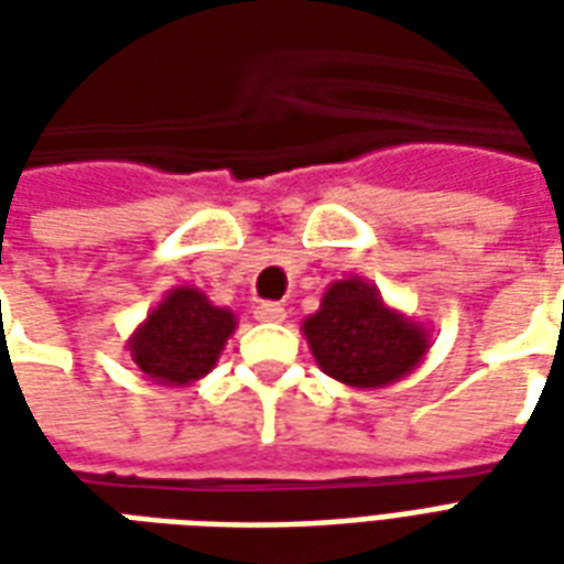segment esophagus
<instances>
[{
    "mask_svg": "<svg viewBox=\"0 0 564 564\" xmlns=\"http://www.w3.org/2000/svg\"><path fill=\"white\" fill-rule=\"evenodd\" d=\"M253 314H257L259 323H283L286 319V307L278 305V302H262Z\"/></svg>",
    "mask_w": 564,
    "mask_h": 564,
    "instance_id": "esophagus-1",
    "label": "esophagus"
}]
</instances>
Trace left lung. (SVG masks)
Masks as SVG:
<instances>
[{
	"label": "left lung",
	"instance_id": "obj_1",
	"mask_svg": "<svg viewBox=\"0 0 564 564\" xmlns=\"http://www.w3.org/2000/svg\"><path fill=\"white\" fill-rule=\"evenodd\" d=\"M317 366L344 387L380 390L411 375L432 347V329L390 307L366 278L326 286L317 314L302 323Z\"/></svg>",
	"mask_w": 564,
	"mask_h": 564
}]
</instances>
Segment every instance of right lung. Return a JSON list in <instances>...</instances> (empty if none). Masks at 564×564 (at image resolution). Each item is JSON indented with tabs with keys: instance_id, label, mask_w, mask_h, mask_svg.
Wrapping results in <instances>:
<instances>
[{
	"instance_id": "right-lung-1",
	"label": "right lung",
	"mask_w": 564,
	"mask_h": 564,
	"mask_svg": "<svg viewBox=\"0 0 564 564\" xmlns=\"http://www.w3.org/2000/svg\"><path fill=\"white\" fill-rule=\"evenodd\" d=\"M235 326L229 307L214 305L196 286H174L129 335L127 350L141 378L162 387H193L217 366Z\"/></svg>"
}]
</instances>
